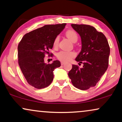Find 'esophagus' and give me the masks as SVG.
Wrapping results in <instances>:
<instances>
[{"instance_id":"1","label":"esophagus","mask_w":122,"mask_h":122,"mask_svg":"<svg viewBox=\"0 0 122 122\" xmlns=\"http://www.w3.org/2000/svg\"><path fill=\"white\" fill-rule=\"evenodd\" d=\"M65 64V63L64 62H61V65H64Z\"/></svg>"}]
</instances>
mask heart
I'll return each instance as SVG.
<instances>
[{
	"label": "heart",
	"mask_w": 122,
	"mask_h": 122,
	"mask_svg": "<svg viewBox=\"0 0 122 122\" xmlns=\"http://www.w3.org/2000/svg\"><path fill=\"white\" fill-rule=\"evenodd\" d=\"M66 36L71 41L73 42H75L77 40V35L74 30H69L66 32ZM58 42H59V37H56L53 41V45L54 47L58 46ZM75 53L74 52H66L60 51L57 53V58L62 62H68L70 61L72 58L75 56Z\"/></svg>",
	"instance_id": "b5f03b06"
}]
</instances>
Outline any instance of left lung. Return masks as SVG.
I'll use <instances>...</instances> for the list:
<instances>
[{"label":"left lung","mask_w":122,"mask_h":122,"mask_svg":"<svg viewBox=\"0 0 122 122\" xmlns=\"http://www.w3.org/2000/svg\"><path fill=\"white\" fill-rule=\"evenodd\" d=\"M71 26L81 39V50L75 60L83 64V67L72 65L68 75L75 87L87 90L96 85L108 69L110 47L104 35L92 26L75 24Z\"/></svg>","instance_id":"left-lung-1"}]
</instances>
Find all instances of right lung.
Listing matches in <instances>:
<instances>
[{
	"label": "right lung",
	"mask_w": 122,
	"mask_h": 122,
	"mask_svg": "<svg viewBox=\"0 0 122 122\" xmlns=\"http://www.w3.org/2000/svg\"><path fill=\"white\" fill-rule=\"evenodd\" d=\"M66 24L45 25L25 34L19 42V67L28 83L35 88L40 89L49 86L53 79V71L61 66L58 60L46 64L44 58L46 55H50L49 51L53 47V41Z\"/></svg>",
	"instance_id": "1"
}]
</instances>
